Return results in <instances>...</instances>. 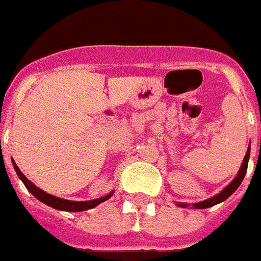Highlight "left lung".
<instances>
[{
    "label": "left lung",
    "mask_w": 261,
    "mask_h": 261,
    "mask_svg": "<svg viewBox=\"0 0 261 261\" xmlns=\"http://www.w3.org/2000/svg\"><path fill=\"white\" fill-rule=\"evenodd\" d=\"M249 151H251V145L248 146V150H247V154L244 157V161L241 164V168H240L239 173L237 176L234 177V180L226 187V188H223L218 195H215L213 198L207 199V200H203V202H198V203H194L192 207L194 208H207V207H211V206H215V204H218V203L223 202V200H226L229 196H230L233 192H234L237 188L240 187V184L243 182L244 177H245V173H247V169H248V161H249ZM178 206L181 207H187L188 204L187 203H177Z\"/></svg>",
    "instance_id": "left-lung-1"
}]
</instances>
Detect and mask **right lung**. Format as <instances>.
I'll return each instance as SVG.
<instances>
[{
	"instance_id": "right-lung-1",
	"label": "right lung",
	"mask_w": 261,
	"mask_h": 261,
	"mask_svg": "<svg viewBox=\"0 0 261 261\" xmlns=\"http://www.w3.org/2000/svg\"><path fill=\"white\" fill-rule=\"evenodd\" d=\"M12 163H13L14 171H16L18 177L21 178V181L24 182V186L27 187V190L30 191L35 198L39 199L40 202H43L44 204H47V206L53 207V208H57V210L71 211V213H73V211L79 213V211L90 210V208H93V207H96L97 204H100V203L106 202L107 199H110L111 196L114 195V192H111V194L106 195V196H102V198L93 199V200H87V202H75V200H66V199L57 198V196H54V195L47 194V192H44L43 190L38 188V187L35 186L34 182H31L30 180L22 174V172L18 169V167L16 165L14 161H12Z\"/></svg>"
}]
</instances>
